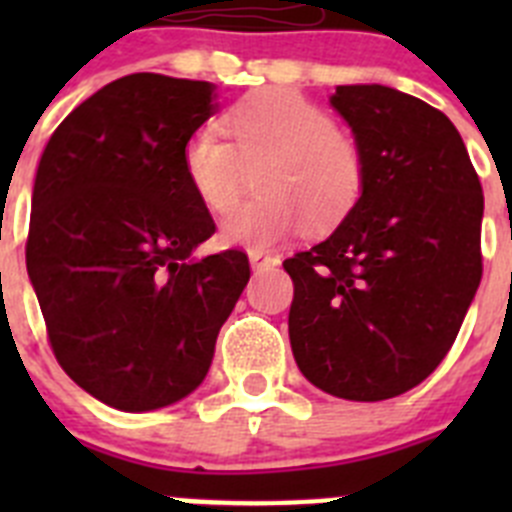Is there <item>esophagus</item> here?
I'll return each mask as SVG.
<instances>
[{
  "instance_id": "1",
  "label": "esophagus",
  "mask_w": 512,
  "mask_h": 512,
  "mask_svg": "<svg viewBox=\"0 0 512 512\" xmlns=\"http://www.w3.org/2000/svg\"><path fill=\"white\" fill-rule=\"evenodd\" d=\"M248 259H251V266L253 271H261V269H269V266L277 264V256L269 251H264V248H253V251H248Z\"/></svg>"
}]
</instances>
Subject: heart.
<instances>
[{
    "instance_id": "1",
    "label": "heart",
    "mask_w": 512,
    "mask_h": 512,
    "mask_svg": "<svg viewBox=\"0 0 512 512\" xmlns=\"http://www.w3.org/2000/svg\"><path fill=\"white\" fill-rule=\"evenodd\" d=\"M220 128L205 125L184 143L189 189L212 215L238 205L259 169L261 194L223 223V243L266 248L310 223L325 230L359 205L366 161L359 140L336 125L318 102L295 89H264L223 112Z\"/></svg>"
}]
</instances>
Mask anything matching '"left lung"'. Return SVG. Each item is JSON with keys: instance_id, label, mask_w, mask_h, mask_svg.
Wrapping results in <instances>:
<instances>
[{"instance_id": "8db88e82", "label": "left lung", "mask_w": 512, "mask_h": 512, "mask_svg": "<svg viewBox=\"0 0 512 512\" xmlns=\"http://www.w3.org/2000/svg\"><path fill=\"white\" fill-rule=\"evenodd\" d=\"M366 161L359 205L284 261L289 343L333 397L390 400L433 374L482 279L485 194L454 122L382 84L336 87Z\"/></svg>"}]
</instances>
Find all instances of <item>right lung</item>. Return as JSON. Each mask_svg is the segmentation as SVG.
Listing matches in <instances>:
<instances>
[{
	"label": "right lung",
	"mask_w": 512,
	"mask_h": 512,
	"mask_svg": "<svg viewBox=\"0 0 512 512\" xmlns=\"http://www.w3.org/2000/svg\"><path fill=\"white\" fill-rule=\"evenodd\" d=\"M207 81L130 74L81 102L40 158L27 274L61 369L125 413L197 390L251 277L238 248L194 261L215 220L184 179Z\"/></svg>",
	"instance_id": "right-lung-1"
}]
</instances>
